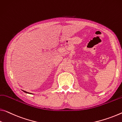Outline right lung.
<instances>
[{"mask_svg":"<svg viewBox=\"0 0 122 122\" xmlns=\"http://www.w3.org/2000/svg\"><path fill=\"white\" fill-rule=\"evenodd\" d=\"M24 91V92H25V93H28V92H26V91Z\"/></svg>","mask_w":122,"mask_h":122,"instance_id":"obj_1","label":"right lung"}]
</instances>
